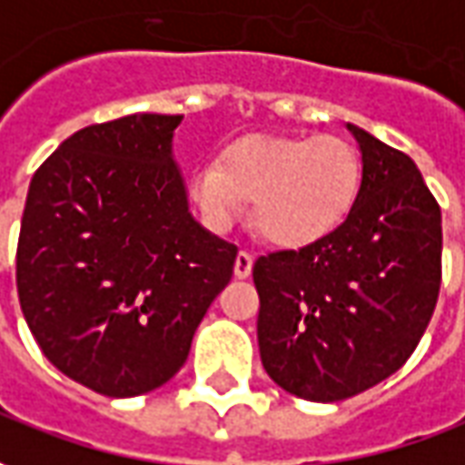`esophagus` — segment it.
<instances>
[{
    "instance_id": "obj_1",
    "label": "esophagus",
    "mask_w": 465,
    "mask_h": 465,
    "mask_svg": "<svg viewBox=\"0 0 465 465\" xmlns=\"http://www.w3.org/2000/svg\"><path fill=\"white\" fill-rule=\"evenodd\" d=\"M252 271V255L248 251H240L235 258V275L238 278H248Z\"/></svg>"
}]
</instances>
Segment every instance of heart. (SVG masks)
<instances>
[{
	"label": "heart",
	"instance_id": "1",
	"mask_svg": "<svg viewBox=\"0 0 465 465\" xmlns=\"http://www.w3.org/2000/svg\"><path fill=\"white\" fill-rule=\"evenodd\" d=\"M360 184V153L339 136H251L194 172L192 200L214 227L232 225L252 200L255 230L299 248L347 217Z\"/></svg>",
	"mask_w": 465,
	"mask_h": 465
}]
</instances>
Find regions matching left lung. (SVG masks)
I'll list each match as a JSON object with an SVG mask.
<instances>
[{"instance_id":"8db88e82","label":"left lung","mask_w":465,"mask_h":465,"mask_svg":"<svg viewBox=\"0 0 465 465\" xmlns=\"http://www.w3.org/2000/svg\"><path fill=\"white\" fill-rule=\"evenodd\" d=\"M349 131L361 184L344 223L252 265L265 372L312 402L354 398L398 372L440 291V207L418 166L367 131Z\"/></svg>"}]
</instances>
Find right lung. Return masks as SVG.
Listing matches in <instances>:
<instances>
[{
    "mask_svg": "<svg viewBox=\"0 0 465 465\" xmlns=\"http://www.w3.org/2000/svg\"><path fill=\"white\" fill-rule=\"evenodd\" d=\"M182 116L136 114L75 131L35 172L17 296L57 370L108 398L169 382L230 283L238 245L192 220L172 159Z\"/></svg>",
    "mask_w": 465,
    "mask_h": 465,
    "instance_id": "add662e5",
    "label": "right lung"
}]
</instances>
